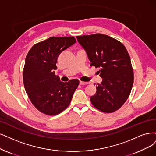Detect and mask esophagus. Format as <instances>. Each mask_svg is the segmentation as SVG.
<instances>
[{"label": "esophagus", "mask_w": 156, "mask_h": 156, "mask_svg": "<svg viewBox=\"0 0 156 156\" xmlns=\"http://www.w3.org/2000/svg\"><path fill=\"white\" fill-rule=\"evenodd\" d=\"M89 83V82H82V81L80 82V85H87Z\"/></svg>", "instance_id": "1"}]
</instances>
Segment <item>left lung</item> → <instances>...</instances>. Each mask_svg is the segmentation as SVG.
Listing matches in <instances>:
<instances>
[{"instance_id":"1","label":"left lung","mask_w":156,"mask_h":156,"mask_svg":"<svg viewBox=\"0 0 156 156\" xmlns=\"http://www.w3.org/2000/svg\"><path fill=\"white\" fill-rule=\"evenodd\" d=\"M87 52L90 66L99 67L103 78L90 97L93 105L103 112L112 113L129 98L134 83V71L125 45L106 34L96 33L76 37Z\"/></svg>"}]
</instances>
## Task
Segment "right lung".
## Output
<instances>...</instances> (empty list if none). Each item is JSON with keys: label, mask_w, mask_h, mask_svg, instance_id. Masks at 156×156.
<instances>
[{"label": "right lung", "mask_w": 156, "mask_h": 156, "mask_svg": "<svg viewBox=\"0 0 156 156\" xmlns=\"http://www.w3.org/2000/svg\"><path fill=\"white\" fill-rule=\"evenodd\" d=\"M75 42L73 37H52L34 44L26 56L23 70L26 92L34 107L46 115L66 109L79 85L78 79L61 82L54 71L60 53Z\"/></svg>", "instance_id": "obj_1"}]
</instances>
